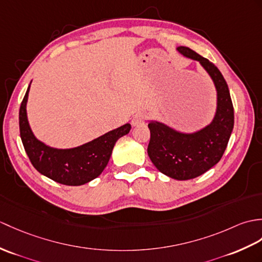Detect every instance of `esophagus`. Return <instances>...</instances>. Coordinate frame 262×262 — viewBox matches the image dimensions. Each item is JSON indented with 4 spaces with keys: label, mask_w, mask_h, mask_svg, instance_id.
<instances>
[{
    "label": "esophagus",
    "mask_w": 262,
    "mask_h": 262,
    "mask_svg": "<svg viewBox=\"0 0 262 262\" xmlns=\"http://www.w3.org/2000/svg\"><path fill=\"white\" fill-rule=\"evenodd\" d=\"M145 114L143 113H137L136 115H134V117L132 118V125L133 126H139L143 125L145 123Z\"/></svg>",
    "instance_id": "1"
}]
</instances>
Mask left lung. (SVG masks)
<instances>
[{
  "label": "left lung",
  "mask_w": 262,
  "mask_h": 262,
  "mask_svg": "<svg viewBox=\"0 0 262 262\" xmlns=\"http://www.w3.org/2000/svg\"><path fill=\"white\" fill-rule=\"evenodd\" d=\"M184 57L196 60L216 89L213 120L195 133H181L151 120L147 153L155 167L169 178L185 181L204 174L221 160L234 125V112L227 81L216 67L187 47H179Z\"/></svg>",
  "instance_id": "1"
}]
</instances>
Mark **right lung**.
I'll list each match as a JSON object with an SVG mask.
<instances>
[{
	"label": "right lung",
	"mask_w": 262,
	"mask_h": 262,
	"mask_svg": "<svg viewBox=\"0 0 262 262\" xmlns=\"http://www.w3.org/2000/svg\"><path fill=\"white\" fill-rule=\"evenodd\" d=\"M30 86L21 102L19 113L20 136L34 168L60 184L78 186L98 178L111 159L115 144L130 130V124L106 133L89 143L75 148H53L40 142L30 128L27 101Z\"/></svg>",
	"instance_id": "obj_1"
}]
</instances>
